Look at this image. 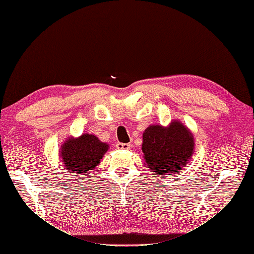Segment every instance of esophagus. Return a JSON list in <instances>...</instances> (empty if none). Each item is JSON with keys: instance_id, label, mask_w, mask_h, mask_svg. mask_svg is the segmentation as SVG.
I'll return each mask as SVG.
<instances>
[{"instance_id": "1", "label": "esophagus", "mask_w": 254, "mask_h": 254, "mask_svg": "<svg viewBox=\"0 0 254 254\" xmlns=\"http://www.w3.org/2000/svg\"><path fill=\"white\" fill-rule=\"evenodd\" d=\"M129 143H117V148L118 149H129L130 148Z\"/></svg>"}]
</instances>
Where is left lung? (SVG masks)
Here are the masks:
<instances>
[{
  "mask_svg": "<svg viewBox=\"0 0 254 254\" xmlns=\"http://www.w3.org/2000/svg\"><path fill=\"white\" fill-rule=\"evenodd\" d=\"M194 136L179 121L167 127L151 125L143 133L142 151L150 170L164 177L181 171L194 152Z\"/></svg>",
  "mask_w": 254,
  "mask_h": 254,
  "instance_id": "obj_1",
  "label": "left lung"
}]
</instances>
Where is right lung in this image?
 Returning a JSON list of instances; mask_svg holds the SVG:
<instances>
[{
  "label": "right lung",
  "mask_w": 254,
  "mask_h": 254,
  "mask_svg": "<svg viewBox=\"0 0 254 254\" xmlns=\"http://www.w3.org/2000/svg\"><path fill=\"white\" fill-rule=\"evenodd\" d=\"M109 145L98 140L94 134L84 133L78 137L70 136L61 145L60 157L65 171L78 175H87L101 162Z\"/></svg>",
  "instance_id": "add662e5"
}]
</instances>
